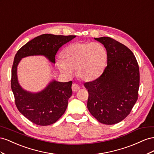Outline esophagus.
Returning a JSON list of instances; mask_svg holds the SVG:
<instances>
[{"instance_id":"1","label":"esophagus","mask_w":154,"mask_h":154,"mask_svg":"<svg viewBox=\"0 0 154 154\" xmlns=\"http://www.w3.org/2000/svg\"><path fill=\"white\" fill-rule=\"evenodd\" d=\"M72 90H73V92H77V91H79V90L80 89V86H79L78 85L75 84V83H73V84L72 85Z\"/></svg>"}]
</instances>
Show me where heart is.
Listing matches in <instances>:
<instances>
[{"label": "heart", "mask_w": 154, "mask_h": 154, "mask_svg": "<svg viewBox=\"0 0 154 154\" xmlns=\"http://www.w3.org/2000/svg\"><path fill=\"white\" fill-rule=\"evenodd\" d=\"M62 60L57 61L60 72L72 77L76 69L77 76L84 81H91L101 73L106 63L107 54L99 43L75 42L64 48Z\"/></svg>", "instance_id": "1"}]
</instances>
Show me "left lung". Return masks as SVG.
Returning a JSON list of instances; mask_svg holds the SVG:
<instances>
[{"mask_svg":"<svg viewBox=\"0 0 154 154\" xmlns=\"http://www.w3.org/2000/svg\"><path fill=\"white\" fill-rule=\"evenodd\" d=\"M94 38L106 48L107 66L99 78L85 83L89 94L87 107L99 122L117 124L129 115L137 100L139 66L124 45L108 37Z\"/></svg>","mask_w":154,"mask_h":154,"instance_id":"left-lung-1","label":"left lung"}]
</instances>
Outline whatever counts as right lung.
<instances>
[{
    "mask_svg": "<svg viewBox=\"0 0 154 154\" xmlns=\"http://www.w3.org/2000/svg\"><path fill=\"white\" fill-rule=\"evenodd\" d=\"M75 37L43 34L26 43L15 56L11 85L15 104L19 111L34 124L50 125L63 115L72 95V81L62 82L53 79L42 90L31 92L20 85L17 66L23 58L37 55L45 57L50 62L55 64V55L59 48Z\"/></svg>",
    "mask_w": 154,
    "mask_h": 154,
    "instance_id": "obj_1",
    "label": "right lung"
}]
</instances>
